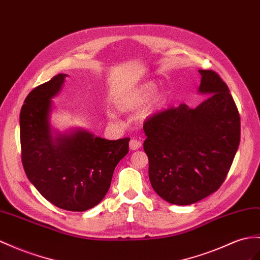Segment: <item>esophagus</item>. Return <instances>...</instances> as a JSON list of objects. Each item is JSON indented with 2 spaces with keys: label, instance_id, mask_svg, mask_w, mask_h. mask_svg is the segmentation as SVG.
Segmentation results:
<instances>
[{
  "label": "esophagus",
  "instance_id": "obj_1",
  "mask_svg": "<svg viewBox=\"0 0 260 260\" xmlns=\"http://www.w3.org/2000/svg\"><path fill=\"white\" fill-rule=\"evenodd\" d=\"M141 146H142V142L138 141L136 138H132L129 141V148L132 150H137L138 148H141Z\"/></svg>",
  "mask_w": 260,
  "mask_h": 260
}]
</instances>
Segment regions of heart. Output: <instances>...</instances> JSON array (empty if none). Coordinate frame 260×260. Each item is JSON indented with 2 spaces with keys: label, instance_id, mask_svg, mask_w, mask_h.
Here are the masks:
<instances>
[{
  "label": "heart",
  "instance_id": "heart-1",
  "mask_svg": "<svg viewBox=\"0 0 260 260\" xmlns=\"http://www.w3.org/2000/svg\"><path fill=\"white\" fill-rule=\"evenodd\" d=\"M156 91H157V85L154 82L145 83L139 86V88H137L134 92H132L127 96L119 100L117 102V108L121 111H129V110L139 108V106L147 102L148 100L155 94ZM162 100H164L162 95L157 96V99L154 101V104L159 105L162 102ZM110 117L114 118V114H112L111 113Z\"/></svg>",
  "mask_w": 260,
  "mask_h": 260
}]
</instances>
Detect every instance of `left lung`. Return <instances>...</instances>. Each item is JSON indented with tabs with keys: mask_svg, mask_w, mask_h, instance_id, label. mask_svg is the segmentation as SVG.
I'll use <instances>...</instances> for the list:
<instances>
[{
	"mask_svg": "<svg viewBox=\"0 0 260 260\" xmlns=\"http://www.w3.org/2000/svg\"><path fill=\"white\" fill-rule=\"evenodd\" d=\"M199 72V92L209 98L196 109L180 104L158 112L143 126L151 187L177 205L219 189L241 141V117L228 85L215 71Z\"/></svg>",
	"mask_w": 260,
	"mask_h": 260,
	"instance_id": "1",
	"label": "left lung"
}]
</instances>
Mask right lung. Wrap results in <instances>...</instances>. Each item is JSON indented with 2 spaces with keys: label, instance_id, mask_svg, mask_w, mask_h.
I'll return each instance as SVG.
<instances>
[{
  "label": "right lung",
  "instance_id": "1",
  "mask_svg": "<svg viewBox=\"0 0 260 260\" xmlns=\"http://www.w3.org/2000/svg\"><path fill=\"white\" fill-rule=\"evenodd\" d=\"M59 73L26 96L19 115L22 164L25 174L46 200L67 211L82 212L102 201L113 172L128 152L129 138L95 137L85 131L51 136V98L60 91Z\"/></svg>",
  "mask_w": 260,
  "mask_h": 260
}]
</instances>
